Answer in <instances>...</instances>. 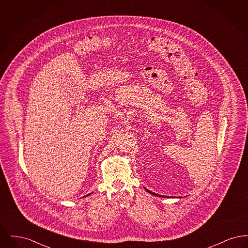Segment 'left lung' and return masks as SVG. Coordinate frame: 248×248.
I'll return each instance as SVG.
<instances>
[{"label":"left lung","instance_id":"obj_1","mask_svg":"<svg viewBox=\"0 0 248 248\" xmlns=\"http://www.w3.org/2000/svg\"><path fill=\"white\" fill-rule=\"evenodd\" d=\"M145 189H146L149 193H151V194H153V195H155V196H158V197H167V196H162V195H159V194H157V193H154L153 191H151V190H149V189H147L146 188H145Z\"/></svg>","mask_w":248,"mask_h":248}]
</instances>
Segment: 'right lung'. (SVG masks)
I'll list each match as a JSON object with an SVG mask.
<instances>
[{"mask_svg": "<svg viewBox=\"0 0 248 248\" xmlns=\"http://www.w3.org/2000/svg\"><path fill=\"white\" fill-rule=\"evenodd\" d=\"M90 194H91V193H89V194H88V195H86V196H89V195H90Z\"/></svg>", "mask_w": 248, "mask_h": 248, "instance_id": "obj_1", "label": "right lung"}]
</instances>
